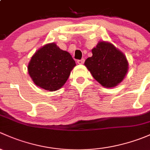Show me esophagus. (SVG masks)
Wrapping results in <instances>:
<instances>
[{"mask_svg": "<svg viewBox=\"0 0 150 150\" xmlns=\"http://www.w3.org/2000/svg\"><path fill=\"white\" fill-rule=\"evenodd\" d=\"M77 63H78L79 64H83L84 63V59L78 60V61H77Z\"/></svg>", "mask_w": 150, "mask_h": 150, "instance_id": "1", "label": "esophagus"}]
</instances>
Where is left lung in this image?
Instances as JSON below:
<instances>
[{
    "label": "left lung",
    "instance_id": "8db88e82",
    "mask_svg": "<svg viewBox=\"0 0 150 150\" xmlns=\"http://www.w3.org/2000/svg\"><path fill=\"white\" fill-rule=\"evenodd\" d=\"M92 56L84 65L102 86L114 87L121 83L126 75L129 64L124 54L112 44L100 42L92 50Z\"/></svg>",
    "mask_w": 150,
    "mask_h": 150
}]
</instances>
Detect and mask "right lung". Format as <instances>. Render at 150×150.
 Wrapping results in <instances>:
<instances>
[{
    "label": "right lung",
    "mask_w": 150,
    "mask_h": 150,
    "mask_svg": "<svg viewBox=\"0 0 150 150\" xmlns=\"http://www.w3.org/2000/svg\"><path fill=\"white\" fill-rule=\"evenodd\" d=\"M75 66L70 53L52 42L34 54L28 64V73L37 86L53 92L64 86Z\"/></svg>",
    "instance_id": "right-lung-1"
}]
</instances>
